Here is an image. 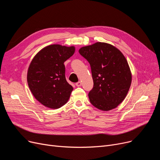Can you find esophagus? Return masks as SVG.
I'll list each match as a JSON object with an SVG mask.
<instances>
[{"label":"esophagus","instance_id":"esophagus-1","mask_svg":"<svg viewBox=\"0 0 160 160\" xmlns=\"http://www.w3.org/2000/svg\"><path fill=\"white\" fill-rule=\"evenodd\" d=\"M81 85H82V83H81L80 82H77V83H76V86H77V87L81 86Z\"/></svg>","mask_w":160,"mask_h":160}]
</instances>
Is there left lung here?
I'll list each match as a JSON object with an SVG mask.
<instances>
[{"label":"left lung","mask_w":160,"mask_h":160,"mask_svg":"<svg viewBox=\"0 0 160 160\" xmlns=\"http://www.w3.org/2000/svg\"><path fill=\"white\" fill-rule=\"evenodd\" d=\"M79 52L91 69L94 85L88 95L90 102L102 111L117 108L127 97L132 83L127 59L115 46L102 42L83 47Z\"/></svg>","instance_id":"left-lung-1"}]
</instances>
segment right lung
Wrapping results in <instances>:
<instances>
[{
	"label": "right lung",
	"instance_id": "right-lung-1",
	"mask_svg": "<svg viewBox=\"0 0 160 160\" xmlns=\"http://www.w3.org/2000/svg\"><path fill=\"white\" fill-rule=\"evenodd\" d=\"M75 52L74 46H47L35 55L28 69L27 82L32 95L48 108L58 109L68 101L73 88L67 82L64 62Z\"/></svg>",
	"mask_w": 160,
	"mask_h": 160
}]
</instances>
